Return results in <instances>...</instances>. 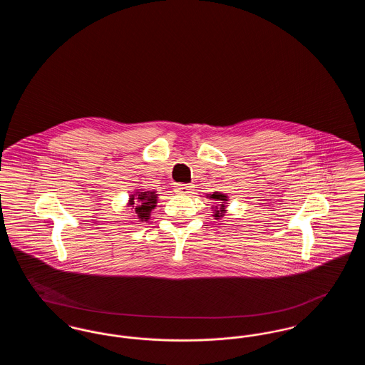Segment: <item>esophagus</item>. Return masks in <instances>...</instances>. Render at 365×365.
<instances>
[{"label": "esophagus", "mask_w": 365, "mask_h": 365, "mask_svg": "<svg viewBox=\"0 0 365 365\" xmlns=\"http://www.w3.org/2000/svg\"><path fill=\"white\" fill-rule=\"evenodd\" d=\"M191 186L189 185H176V187H175V191L176 192H180V194H189L191 192Z\"/></svg>", "instance_id": "esophagus-1"}]
</instances>
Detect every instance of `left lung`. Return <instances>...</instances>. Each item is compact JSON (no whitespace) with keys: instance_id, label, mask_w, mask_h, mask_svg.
<instances>
[{"instance_id":"left-lung-1","label":"left lung","mask_w":365,"mask_h":365,"mask_svg":"<svg viewBox=\"0 0 365 365\" xmlns=\"http://www.w3.org/2000/svg\"><path fill=\"white\" fill-rule=\"evenodd\" d=\"M207 198L209 200H213V201H217V204H216V207H212L213 208V217L216 219V220H219V219H222L225 215L227 213V204H228V195L226 194H223V192H217V191H215L213 194H208L207 195Z\"/></svg>"}]
</instances>
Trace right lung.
<instances>
[{
    "mask_svg": "<svg viewBox=\"0 0 365 365\" xmlns=\"http://www.w3.org/2000/svg\"><path fill=\"white\" fill-rule=\"evenodd\" d=\"M158 194L155 190H143L137 189L127 201V207L133 213L134 222H148L150 219L152 210L156 208Z\"/></svg>",
    "mask_w": 365,
    "mask_h": 365,
    "instance_id": "right-lung-1",
    "label": "right lung"
}]
</instances>
